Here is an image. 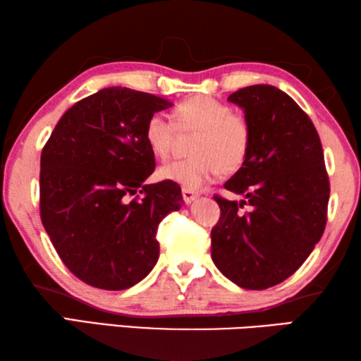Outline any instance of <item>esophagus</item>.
Masks as SVG:
<instances>
[{
    "instance_id": "obj_1",
    "label": "esophagus",
    "mask_w": 361,
    "mask_h": 361,
    "mask_svg": "<svg viewBox=\"0 0 361 361\" xmlns=\"http://www.w3.org/2000/svg\"><path fill=\"white\" fill-rule=\"evenodd\" d=\"M181 192H183V199H185L186 204H192L194 200L199 197L197 192H194V191H191V189H186V188H183Z\"/></svg>"
}]
</instances>
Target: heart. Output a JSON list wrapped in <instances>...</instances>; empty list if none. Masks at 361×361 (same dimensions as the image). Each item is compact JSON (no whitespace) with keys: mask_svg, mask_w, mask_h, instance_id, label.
<instances>
[{"mask_svg":"<svg viewBox=\"0 0 361 361\" xmlns=\"http://www.w3.org/2000/svg\"><path fill=\"white\" fill-rule=\"evenodd\" d=\"M176 129L199 130L191 148L194 157L167 162L157 175L161 180L173 181L191 191L216 181L223 170L239 169L252 142L247 119L212 97H194L183 102L175 109V122L169 116L152 114L145 127V140L152 154L161 159L170 154Z\"/></svg>","mask_w":361,"mask_h":361,"instance_id":"heart-1","label":"heart"}]
</instances>
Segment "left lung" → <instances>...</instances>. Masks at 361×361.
I'll return each instance as SVG.
<instances>
[{
	"instance_id": "left-lung-1",
	"label": "left lung",
	"mask_w": 361,
	"mask_h": 361,
	"mask_svg": "<svg viewBox=\"0 0 361 361\" xmlns=\"http://www.w3.org/2000/svg\"><path fill=\"white\" fill-rule=\"evenodd\" d=\"M252 132L242 167L224 183L240 202L215 195L212 259L231 282L266 290L295 274L322 239L329 181L320 137L288 94L256 84L228 97ZM250 205V212L240 209Z\"/></svg>"
}]
</instances>
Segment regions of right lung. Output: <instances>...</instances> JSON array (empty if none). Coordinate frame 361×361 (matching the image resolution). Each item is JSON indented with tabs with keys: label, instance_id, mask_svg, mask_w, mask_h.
Masks as SVG:
<instances>
[{
	"label": "right lung",
	"instance_id": "right-lung-1",
	"mask_svg": "<svg viewBox=\"0 0 361 361\" xmlns=\"http://www.w3.org/2000/svg\"><path fill=\"white\" fill-rule=\"evenodd\" d=\"M172 105L121 85L102 89L60 118L41 152L42 226L90 286L127 290L156 266L159 223L181 209L183 195L173 181L145 185L156 167L145 127Z\"/></svg>",
	"mask_w": 361,
	"mask_h": 361
}]
</instances>
